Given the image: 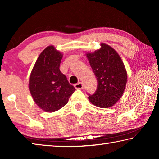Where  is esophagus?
Here are the masks:
<instances>
[{"label": "esophagus", "instance_id": "esophagus-1", "mask_svg": "<svg viewBox=\"0 0 159 159\" xmlns=\"http://www.w3.org/2000/svg\"><path fill=\"white\" fill-rule=\"evenodd\" d=\"M74 87H75V88H76V89H83V83L81 82H79V83H76V84H75Z\"/></svg>", "mask_w": 159, "mask_h": 159}]
</instances>
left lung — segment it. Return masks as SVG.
Returning a JSON list of instances; mask_svg holds the SVG:
<instances>
[{
    "label": "left lung",
    "mask_w": 159,
    "mask_h": 159,
    "mask_svg": "<svg viewBox=\"0 0 159 159\" xmlns=\"http://www.w3.org/2000/svg\"><path fill=\"white\" fill-rule=\"evenodd\" d=\"M98 87L93 95L88 94L92 104L100 108H109L119 99L127 83V72L118 54L111 47L102 43L100 49L88 53Z\"/></svg>",
    "instance_id": "8db88e82"
}]
</instances>
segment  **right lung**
Returning <instances> with one entry per match:
<instances>
[{"label": "right lung", "instance_id": "add662e5", "mask_svg": "<svg viewBox=\"0 0 159 159\" xmlns=\"http://www.w3.org/2000/svg\"><path fill=\"white\" fill-rule=\"evenodd\" d=\"M62 54L48 46L38 57L29 78V90L34 102L47 112L66 105L76 90L60 70Z\"/></svg>", "mask_w": 159, "mask_h": 159}]
</instances>
